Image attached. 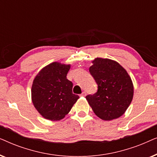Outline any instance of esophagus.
Listing matches in <instances>:
<instances>
[{"instance_id":"esophagus-1","label":"esophagus","mask_w":157,"mask_h":157,"mask_svg":"<svg viewBox=\"0 0 157 157\" xmlns=\"http://www.w3.org/2000/svg\"><path fill=\"white\" fill-rule=\"evenodd\" d=\"M86 92H85V91H83V93H82V94H81L80 96H86Z\"/></svg>"}]
</instances>
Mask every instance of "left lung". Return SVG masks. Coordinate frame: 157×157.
<instances>
[{
    "mask_svg": "<svg viewBox=\"0 0 157 157\" xmlns=\"http://www.w3.org/2000/svg\"><path fill=\"white\" fill-rule=\"evenodd\" d=\"M89 72L98 90L86 98L95 114L105 121L117 119L128 109L133 98L134 86L126 71L119 63L96 58Z\"/></svg>",
    "mask_w": 157,
    "mask_h": 157,
    "instance_id": "left-lung-1",
    "label": "left lung"
}]
</instances>
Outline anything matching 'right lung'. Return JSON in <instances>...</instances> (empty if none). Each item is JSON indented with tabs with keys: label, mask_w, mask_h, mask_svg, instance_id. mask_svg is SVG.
I'll use <instances>...</instances> for the list:
<instances>
[{
	"label": "right lung",
	"mask_w": 157,
	"mask_h": 157,
	"mask_svg": "<svg viewBox=\"0 0 157 157\" xmlns=\"http://www.w3.org/2000/svg\"><path fill=\"white\" fill-rule=\"evenodd\" d=\"M69 68L70 65L53 62L43 68L34 79L32 101L45 119H62L79 98L73 94V83L66 78Z\"/></svg>",
	"instance_id": "obj_1"
}]
</instances>
